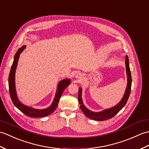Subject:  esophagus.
<instances>
[{"instance_id": "esophagus-1", "label": "esophagus", "mask_w": 149, "mask_h": 149, "mask_svg": "<svg viewBox=\"0 0 149 149\" xmlns=\"http://www.w3.org/2000/svg\"><path fill=\"white\" fill-rule=\"evenodd\" d=\"M81 74H78L77 75V77H77L78 78H81Z\"/></svg>"}]
</instances>
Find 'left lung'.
<instances>
[{"label": "left lung", "mask_w": 149, "mask_h": 149, "mask_svg": "<svg viewBox=\"0 0 149 149\" xmlns=\"http://www.w3.org/2000/svg\"><path fill=\"white\" fill-rule=\"evenodd\" d=\"M125 68H126V72L127 77V85L125 90V94L124 95L123 98L120 101L119 103L115 106L114 107L111 108L110 109H107L101 112H93L91 111L86 108L83 104L81 100V88H79L78 91V102L80 104V108L84 112V113L88 117L91 118L92 120H98V121H102L109 119L113 117L121 109L123 108L126 104V102L128 100V98L130 97L131 93V83H132V78L131 74V71L130 68V64H129V58L128 56L126 55L125 57Z\"/></svg>", "instance_id": "8db88e82"}]
</instances>
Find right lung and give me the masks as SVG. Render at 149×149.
<instances>
[{
  "instance_id": "obj_1",
  "label": "right lung",
  "mask_w": 149,
  "mask_h": 149,
  "mask_svg": "<svg viewBox=\"0 0 149 149\" xmlns=\"http://www.w3.org/2000/svg\"><path fill=\"white\" fill-rule=\"evenodd\" d=\"M25 48V46L18 49L17 52L16 53L14 58V61L12 64L11 71H10L9 74V78H8V83H9V94L11 96V100L15 104V107L19 109L22 113H24L27 116L34 117V118H38V117H46L47 115L51 114L52 112H54L55 110L57 107V105L58 103V101L60 100V98L61 95L63 93L65 88L68 87V86L70 84V80L69 79H65V80H62L59 82L57 87V93H56L55 99L54 102L52 104L50 107L43 109V110H36V109L32 108L31 107H27L23 104H22L19 101L17 97L16 93V89H15V71L16 66L18 64V58L19 57V54L24 50V49Z\"/></svg>"
}]
</instances>
